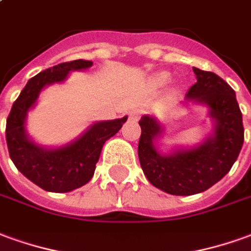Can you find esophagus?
<instances>
[{
	"mask_svg": "<svg viewBox=\"0 0 251 251\" xmlns=\"http://www.w3.org/2000/svg\"><path fill=\"white\" fill-rule=\"evenodd\" d=\"M140 115H141V111H140V110H133L130 113V118L131 120H138Z\"/></svg>",
	"mask_w": 251,
	"mask_h": 251,
	"instance_id": "esophagus-1",
	"label": "esophagus"
}]
</instances>
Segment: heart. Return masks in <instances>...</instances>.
Returning a JSON list of instances; mask_svg holds the SVG:
<instances>
[{"instance_id": "obj_1", "label": "heart", "mask_w": 251, "mask_h": 251, "mask_svg": "<svg viewBox=\"0 0 251 251\" xmlns=\"http://www.w3.org/2000/svg\"><path fill=\"white\" fill-rule=\"evenodd\" d=\"M170 81V75L166 73V72H162V73H157L155 76L152 77V85L155 87V88H160L163 85H166V84Z\"/></svg>"}]
</instances>
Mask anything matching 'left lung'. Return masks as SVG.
Instances as JSON below:
<instances>
[{"mask_svg":"<svg viewBox=\"0 0 251 251\" xmlns=\"http://www.w3.org/2000/svg\"><path fill=\"white\" fill-rule=\"evenodd\" d=\"M193 71L197 83L187 91L186 99L206 104L215 122L213 133L204 143L162 155L155 147V140L163 133L162 126L150 115L138 122V159L144 174L153 186L174 196H192L213 186L231 170L245 138L234 89L212 72L197 68Z\"/></svg>","mask_w":251,"mask_h":251,"instance_id":"8db88e82","label":"left lung"}]
</instances>
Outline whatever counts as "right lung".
Returning <instances> with one entry per match:
<instances>
[{"instance_id":"right-lung-1","label":"right lung","mask_w":251,"mask_h":251,"mask_svg":"<svg viewBox=\"0 0 251 251\" xmlns=\"http://www.w3.org/2000/svg\"><path fill=\"white\" fill-rule=\"evenodd\" d=\"M89 66L92 61L76 59L38 73L28 80L8 115L5 136L10 159L25 178L46 192L68 193L88 183L95 173L103 144L118 133L127 120L124 117L96 122L75 141L52 150L40 147L28 137L25 118L40 91L50 84L62 83L69 72L84 71Z\"/></svg>"}]
</instances>
